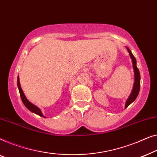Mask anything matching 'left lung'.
<instances>
[{"instance_id":"8db88e82","label":"left lung","mask_w":157,"mask_h":157,"mask_svg":"<svg viewBox=\"0 0 157 157\" xmlns=\"http://www.w3.org/2000/svg\"><path fill=\"white\" fill-rule=\"evenodd\" d=\"M127 50L128 52H129V56L132 59V65H133V69H134V85L133 87H132V90L131 92V94H129V98H127V101L125 103V108H127L130 104H132L133 101L136 100V98H137L139 92H140V73L139 71V69L136 67V61L133 54L132 53L131 50L129 48H127Z\"/></svg>"}]
</instances>
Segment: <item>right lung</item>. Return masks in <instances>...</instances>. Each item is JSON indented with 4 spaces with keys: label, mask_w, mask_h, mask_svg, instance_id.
<instances>
[{
    "label": "right lung",
    "mask_w": 157,
    "mask_h": 157,
    "mask_svg": "<svg viewBox=\"0 0 157 157\" xmlns=\"http://www.w3.org/2000/svg\"><path fill=\"white\" fill-rule=\"evenodd\" d=\"M17 87H18V90H19L20 95H21V100H22V101H23L24 105H25V107H27L28 109H29L30 112H33V113L37 114V115H39V116H40V117H44V118H46L43 115V114L42 113L40 109L38 107H37V106H35V105H33V104L32 102H30V101L28 100L27 98H26L25 94H24L23 90H22V88H21V84H20L19 76H17Z\"/></svg>",
    "instance_id": "right-lung-1"
}]
</instances>
